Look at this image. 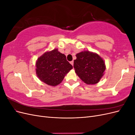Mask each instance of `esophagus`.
I'll return each mask as SVG.
<instances>
[{"instance_id": "obj_1", "label": "esophagus", "mask_w": 135, "mask_h": 135, "mask_svg": "<svg viewBox=\"0 0 135 135\" xmlns=\"http://www.w3.org/2000/svg\"><path fill=\"white\" fill-rule=\"evenodd\" d=\"M70 64L73 65H73H74V61H71V62H70Z\"/></svg>"}]
</instances>
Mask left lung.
<instances>
[{
  "instance_id": "obj_1",
  "label": "left lung",
  "mask_w": 135,
  "mask_h": 135,
  "mask_svg": "<svg viewBox=\"0 0 135 135\" xmlns=\"http://www.w3.org/2000/svg\"><path fill=\"white\" fill-rule=\"evenodd\" d=\"M76 57L74 68L76 75L88 85L99 83L106 69L103 59L96 53L88 51H81Z\"/></svg>"
}]
</instances>
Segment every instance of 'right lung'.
Segmentation results:
<instances>
[{"mask_svg": "<svg viewBox=\"0 0 135 135\" xmlns=\"http://www.w3.org/2000/svg\"><path fill=\"white\" fill-rule=\"evenodd\" d=\"M36 74L39 79L51 86H56L73 69L66 56L55 48L47 51L37 59L35 63Z\"/></svg>", "mask_w": 135, "mask_h": 135, "instance_id": "1", "label": "right lung"}]
</instances>
